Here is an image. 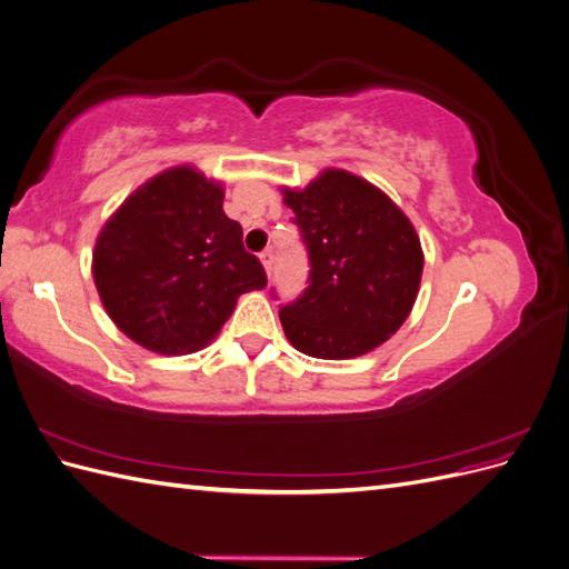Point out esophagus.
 I'll use <instances>...</instances> for the list:
<instances>
[{
  "label": "esophagus",
  "instance_id": "34e87169",
  "mask_svg": "<svg viewBox=\"0 0 569 569\" xmlns=\"http://www.w3.org/2000/svg\"><path fill=\"white\" fill-rule=\"evenodd\" d=\"M261 263H263L266 272L270 274V270H272V249H266V251H261Z\"/></svg>",
  "mask_w": 569,
  "mask_h": 569
}]
</instances>
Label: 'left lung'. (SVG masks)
Here are the masks:
<instances>
[{"mask_svg":"<svg viewBox=\"0 0 569 569\" xmlns=\"http://www.w3.org/2000/svg\"><path fill=\"white\" fill-rule=\"evenodd\" d=\"M284 203L311 263L308 287L280 306L291 347L327 360L380 347L418 297L425 258L416 228L385 192L347 170H325L303 192L284 189Z\"/></svg>","mask_w":569,"mask_h":569,"instance_id":"left-lung-1","label":"left lung"}]
</instances>
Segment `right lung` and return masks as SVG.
I'll use <instances>...</instances> for the list:
<instances>
[{"mask_svg":"<svg viewBox=\"0 0 569 569\" xmlns=\"http://www.w3.org/2000/svg\"><path fill=\"white\" fill-rule=\"evenodd\" d=\"M92 274L118 330L166 356L206 347L237 297L268 282L222 211V189L187 166L126 199L97 239Z\"/></svg>","mask_w":569,"mask_h":569,"instance_id":"right-lung-1","label":"right lung"}]
</instances>
